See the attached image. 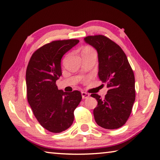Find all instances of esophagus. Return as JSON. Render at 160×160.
Segmentation results:
<instances>
[{
	"label": "esophagus",
	"instance_id": "obj_1",
	"mask_svg": "<svg viewBox=\"0 0 160 160\" xmlns=\"http://www.w3.org/2000/svg\"><path fill=\"white\" fill-rule=\"evenodd\" d=\"M81 95H82V99H88L89 98V97H90V94L87 92H81Z\"/></svg>",
	"mask_w": 160,
	"mask_h": 160
}]
</instances>
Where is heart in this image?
I'll use <instances>...</instances> for the list:
<instances>
[{
    "mask_svg": "<svg viewBox=\"0 0 160 160\" xmlns=\"http://www.w3.org/2000/svg\"><path fill=\"white\" fill-rule=\"evenodd\" d=\"M90 49H92V48H89V47H86V48H84V50H90Z\"/></svg>",
    "mask_w": 160,
    "mask_h": 160,
    "instance_id": "heart-1",
    "label": "heart"
}]
</instances>
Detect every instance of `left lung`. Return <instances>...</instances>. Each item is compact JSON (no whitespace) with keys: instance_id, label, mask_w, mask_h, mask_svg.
<instances>
[{"instance_id":"1","label":"left lung","mask_w":160,"mask_h":160,"mask_svg":"<svg viewBox=\"0 0 160 160\" xmlns=\"http://www.w3.org/2000/svg\"><path fill=\"white\" fill-rule=\"evenodd\" d=\"M84 41L96 49L99 78L109 88L104 99L91 94L98 102L93 110L96 123L106 129L120 128L129 118L135 102L133 71L123 51L109 38L95 35L85 37Z\"/></svg>"}]
</instances>
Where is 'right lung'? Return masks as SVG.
I'll use <instances>...</instances> for the list:
<instances>
[{"label":"right lung","instance_id":"right-lung-1","mask_svg":"<svg viewBox=\"0 0 160 160\" xmlns=\"http://www.w3.org/2000/svg\"><path fill=\"white\" fill-rule=\"evenodd\" d=\"M78 43L59 40L43 46L32 54L27 68L29 104L39 123L50 132H61L72 125L74 110L82 99L79 91L66 92L56 85L62 75V57Z\"/></svg>","mask_w":160,"mask_h":160}]
</instances>
